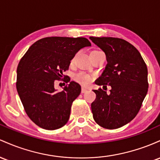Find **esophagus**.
<instances>
[{
	"mask_svg": "<svg viewBox=\"0 0 160 160\" xmlns=\"http://www.w3.org/2000/svg\"><path fill=\"white\" fill-rule=\"evenodd\" d=\"M87 91H88V90L86 89V88H82V94H84V93L87 92Z\"/></svg>",
	"mask_w": 160,
	"mask_h": 160,
	"instance_id": "34e87169",
	"label": "esophagus"
}]
</instances>
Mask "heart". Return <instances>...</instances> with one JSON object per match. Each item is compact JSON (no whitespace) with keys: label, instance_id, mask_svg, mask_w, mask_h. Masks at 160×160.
Segmentation results:
<instances>
[{"label":"heart","instance_id":"obj_1","mask_svg":"<svg viewBox=\"0 0 160 160\" xmlns=\"http://www.w3.org/2000/svg\"><path fill=\"white\" fill-rule=\"evenodd\" d=\"M91 51V52H93ZM75 60V57H73L72 59L71 60V64H72L74 62ZM74 80L78 83H79L80 85H83V86H87L92 81V77L91 75L87 74V73L84 72H79L76 73L73 77Z\"/></svg>","mask_w":160,"mask_h":160}]
</instances>
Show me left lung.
Wrapping results in <instances>:
<instances>
[{
    "instance_id": "left-lung-1",
    "label": "left lung",
    "mask_w": 160,
    "mask_h": 160,
    "mask_svg": "<svg viewBox=\"0 0 160 160\" xmlns=\"http://www.w3.org/2000/svg\"><path fill=\"white\" fill-rule=\"evenodd\" d=\"M105 53L107 64L95 83L106 88L94 90L93 118L100 126L116 129L137 116L148 91V67L141 53L130 43L112 37H90ZM106 90V89H105ZM107 91V90H106Z\"/></svg>"
}]
</instances>
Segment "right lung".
<instances>
[{
    "mask_svg": "<svg viewBox=\"0 0 160 160\" xmlns=\"http://www.w3.org/2000/svg\"><path fill=\"white\" fill-rule=\"evenodd\" d=\"M91 45L85 38H44L34 43L19 61L17 92L26 114L38 126L55 130L67 123L81 86L70 82L62 91H57L55 81L65 79L63 72L75 53ZM63 81L67 83L70 79Z\"/></svg>",
    "mask_w": 160,
    "mask_h": 160,
    "instance_id": "right-lung-1",
    "label": "right lung"
}]
</instances>
